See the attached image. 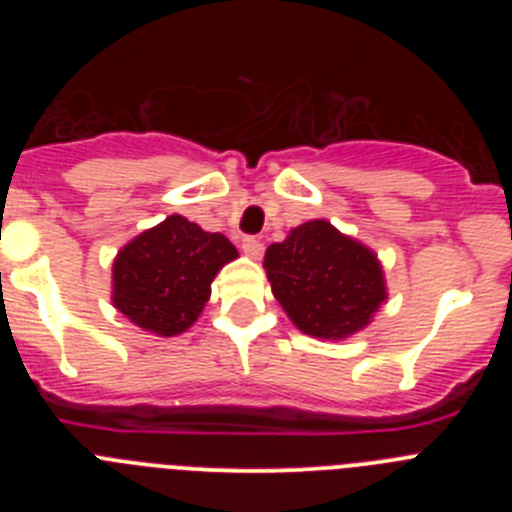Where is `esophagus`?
Listing matches in <instances>:
<instances>
[{
    "mask_svg": "<svg viewBox=\"0 0 512 512\" xmlns=\"http://www.w3.org/2000/svg\"><path fill=\"white\" fill-rule=\"evenodd\" d=\"M241 248H243V253H246V256H251V259H261V256H264V243H261L259 238H253V235L243 238Z\"/></svg>",
    "mask_w": 512,
    "mask_h": 512,
    "instance_id": "1",
    "label": "esophagus"
}]
</instances>
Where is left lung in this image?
Masks as SVG:
<instances>
[{
	"label": "left lung",
	"instance_id": "8db88e82",
	"mask_svg": "<svg viewBox=\"0 0 512 512\" xmlns=\"http://www.w3.org/2000/svg\"><path fill=\"white\" fill-rule=\"evenodd\" d=\"M271 292L305 336L343 341L372 323L387 300L377 253L328 220H307L264 256Z\"/></svg>",
	"mask_w": 512,
	"mask_h": 512
}]
</instances>
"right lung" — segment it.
<instances>
[{"instance_id":"add662e5","label":"right lung","mask_w":512,"mask_h":512,"mask_svg":"<svg viewBox=\"0 0 512 512\" xmlns=\"http://www.w3.org/2000/svg\"><path fill=\"white\" fill-rule=\"evenodd\" d=\"M238 259L223 233L182 215L135 235L112 261V305L153 336L174 338L205 310L217 271Z\"/></svg>"}]
</instances>
